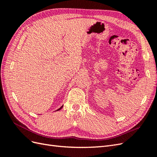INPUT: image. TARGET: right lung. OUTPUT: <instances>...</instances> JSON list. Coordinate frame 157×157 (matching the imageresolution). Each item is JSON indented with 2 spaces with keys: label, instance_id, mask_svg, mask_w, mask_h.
I'll list each match as a JSON object with an SVG mask.
<instances>
[{
  "label": "right lung",
  "instance_id": "obj_1",
  "mask_svg": "<svg viewBox=\"0 0 157 157\" xmlns=\"http://www.w3.org/2000/svg\"><path fill=\"white\" fill-rule=\"evenodd\" d=\"M62 107H63V105H62V106H61V107H60V108H59V109H58V110H57V111H59V110H60V109H61V108H62Z\"/></svg>",
  "mask_w": 157,
  "mask_h": 157
}]
</instances>
